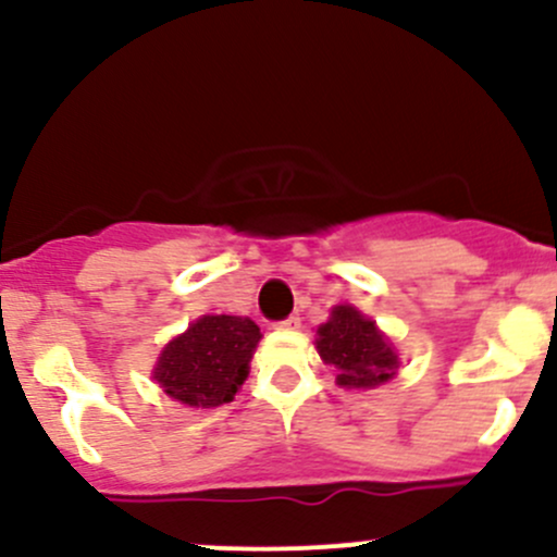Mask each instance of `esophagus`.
<instances>
[{
  "label": "esophagus",
  "instance_id": "obj_1",
  "mask_svg": "<svg viewBox=\"0 0 557 557\" xmlns=\"http://www.w3.org/2000/svg\"><path fill=\"white\" fill-rule=\"evenodd\" d=\"M277 329H285V331L301 329V318H299V314H288V318H285V320H280Z\"/></svg>",
  "mask_w": 557,
  "mask_h": 557
}]
</instances>
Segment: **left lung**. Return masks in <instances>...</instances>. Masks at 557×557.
Wrapping results in <instances>:
<instances>
[{
	"mask_svg": "<svg viewBox=\"0 0 557 557\" xmlns=\"http://www.w3.org/2000/svg\"><path fill=\"white\" fill-rule=\"evenodd\" d=\"M318 352L336 367V383L347 387L383 385L396 374L398 358L380 334L374 320L352 307H334L329 323L318 329Z\"/></svg>",
	"mask_w": 557,
	"mask_h": 557,
	"instance_id": "obj_1",
	"label": "left lung"
}]
</instances>
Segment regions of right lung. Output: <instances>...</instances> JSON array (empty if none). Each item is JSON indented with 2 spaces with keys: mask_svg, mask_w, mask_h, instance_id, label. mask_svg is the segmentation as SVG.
Wrapping results in <instances>:
<instances>
[{
  "mask_svg": "<svg viewBox=\"0 0 557 557\" xmlns=\"http://www.w3.org/2000/svg\"><path fill=\"white\" fill-rule=\"evenodd\" d=\"M261 339L250 318L205 314L164 347L156 383L188 407L228 404L247 377V363Z\"/></svg>",
  "mask_w": 557,
  "mask_h": 557,
  "instance_id": "add662e5",
  "label": "right lung"
}]
</instances>
